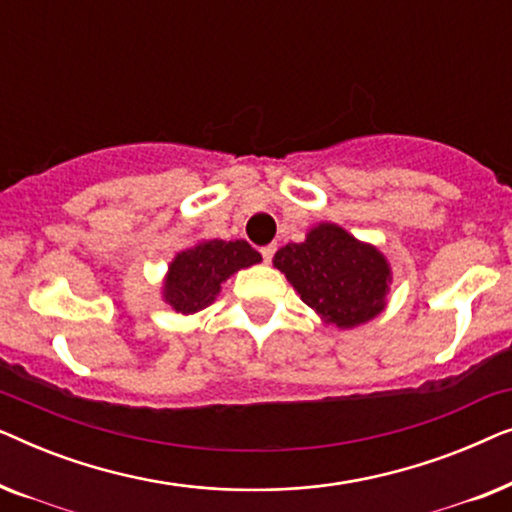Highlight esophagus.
I'll use <instances>...</instances> for the list:
<instances>
[{
  "label": "esophagus",
  "mask_w": 512,
  "mask_h": 512,
  "mask_svg": "<svg viewBox=\"0 0 512 512\" xmlns=\"http://www.w3.org/2000/svg\"><path fill=\"white\" fill-rule=\"evenodd\" d=\"M261 254H263V261L270 263L272 256H275V247H272V244H268V247L261 249Z\"/></svg>",
  "instance_id": "esophagus-1"
}]
</instances>
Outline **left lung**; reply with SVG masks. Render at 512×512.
Listing matches in <instances>:
<instances>
[{"instance_id": "left-lung-1", "label": "left lung", "mask_w": 512, "mask_h": 512, "mask_svg": "<svg viewBox=\"0 0 512 512\" xmlns=\"http://www.w3.org/2000/svg\"><path fill=\"white\" fill-rule=\"evenodd\" d=\"M272 265L324 324L342 331L384 312L394 282L391 263L375 244L361 242L331 221H319L303 242L279 249Z\"/></svg>"}]
</instances>
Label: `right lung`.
I'll use <instances>...</instances> for the list:
<instances>
[{
    "mask_svg": "<svg viewBox=\"0 0 512 512\" xmlns=\"http://www.w3.org/2000/svg\"><path fill=\"white\" fill-rule=\"evenodd\" d=\"M263 258L244 240H198L174 254L160 286V298L177 314H195L212 305L235 272Z\"/></svg>",
    "mask_w": 512,
    "mask_h": 512,
    "instance_id": "obj_1",
    "label": "right lung"
}]
</instances>
